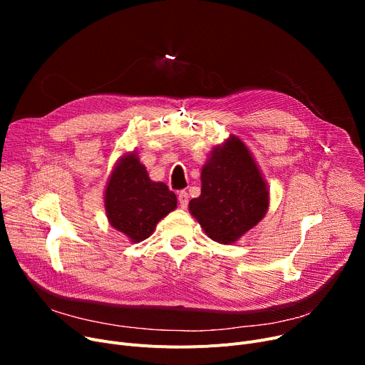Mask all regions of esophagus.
I'll return each instance as SVG.
<instances>
[{
  "instance_id": "34e87169",
  "label": "esophagus",
  "mask_w": 365,
  "mask_h": 365,
  "mask_svg": "<svg viewBox=\"0 0 365 365\" xmlns=\"http://www.w3.org/2000/svg\"><path fill=\"white\" fill-rule=\"evenodd\" d=\"M178 198H179V204H180V207H182V208H186V207H187V202H189V197H187V192H186V190H180L179 195H178Z\"/></svg>"
}]
</instances>
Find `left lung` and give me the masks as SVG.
<instances>
[{"mask_svg": "<svg viewBox=\"0 0 365 365\" xmlns=\"http://www.w3.org/2000/svg\"><path fill=\"white\" fill-rule=\"evenodd\" d=\"M269 202V187L252 150L231 134L210 152L201 168V195L187 208L208 238L231 245L266 216Z\"/></svg>", "mask_w": 365, "mask_h": 365, "instance_id": "1", "label": "left lung"}]
</instances>
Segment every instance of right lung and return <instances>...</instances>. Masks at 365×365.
<instances>
[{"label": "right lung", "mask_w": 365, "mask_h": 365, "mask_svg": "<svg viewBox=\"0 0 365 365\" xmlns=\"http://www.w3.org/2000/svg\"><path fill=\"white\" fill-rule=\"evenodd\" d=\"M109 225L138 244L149 238L158 222L176 210L178 198L163 182L150 180L138 150L115 163L103 192Z\"/></svg>", "instance_id": "obj_1"}]
</instances>
